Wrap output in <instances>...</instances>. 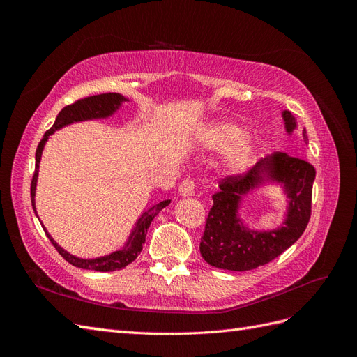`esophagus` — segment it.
I'll list each match as a JSON object with an SVG mask.
<instances>
[{"label": "esophagus", "mask_w": 357, "mask_h": 357, "mask_svg": "<svg viewBox=\"0 0 357 357\" xmlns=\"http://www.w3.org/2000/svg\"><path fill=\"white\" fill-rule=\"evenodd\" d=\"M195 189H197L195 181H193L192 178H185L180 183L178 192L181 197H193L195 195Z\"/></svg>", "instance_id": "esophagus-1"}]
</instances>
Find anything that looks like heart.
<instances>
[{
  "label": "heart",
  "mask_w": 357,
  "mask_h": 357,
  "mask_svg": "<svg viewBox=\"0 0 357 357\" xmlns=\"http://www.w3.org/2000/svg\"><path fill=\"white\" fill-rule=\"evenodd\" d=\"M243 137V129L229 122L214 123L207 131V143L210 147L225 150L232 146L228 158H226V167L231 171H243L252 164L253 147L250 142Z\"/></svg>",
  "instance_id": "1"
}]
</instances>
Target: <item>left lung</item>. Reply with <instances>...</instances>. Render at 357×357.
<instances>
[{
	"label": "left lung",
	"mask_w": 357,
	"mask_h": 357,
	"mask_svg": "<svg viewBox=\"0 0 357 357\" xmlns=\"http://www.w3.org/2000/svg\"><path fill=\"white\" fill-rule=\"evenodd\" d=\"M286 131L296 128L290 112L283 113ZM304 142L308 137L302 131ZM284 183L289 197L288 218L282 229L269 233L248 231L236 213L241 197L257 187L264 178ZM316 169L310 162L275 152L256 162L241 174L226 176L220 180V190L213 195V207L205 220L199 250L204 261L211 266L229 271H248L274 261L304 234L311 218L312 181Z\"/></svg>",
	"instance_id": "obj_1"
}]
</instances>
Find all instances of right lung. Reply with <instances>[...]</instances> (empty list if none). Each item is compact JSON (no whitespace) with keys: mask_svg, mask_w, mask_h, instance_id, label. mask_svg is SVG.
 Here are the masks:
<instances>
[{"mask_svg":"<svg viewBox=\"0 0 357 357\" xmlns=\"http://www.w3.org/2000/svg\"><path fill=\"white\" fill-rule=\"evenodd\" d=\"M126 101L122 95L119 93H100V95H93V96H88V98L83 100H77L75 102L66 105L63 109L59 112V114L56 116V121L53 123V126L46 131L45 137L41 138V142L38 143L37 152H36V169H34V176H32L31 180V202H32V208H36L34 204V197H36V185H37V176H38V164H40V158H41V152L43 147H45V143L47 142V138L50 134H53L56 129L70 125L73 122H80V121H88V119H100V117H107L113 114L121 102ZM169 204V199L162 201L153 207H150L147 211H144L142 214V218L138 219L135 228L129 236V241L126 243V245L122 248V250H117L109 256H102V257H96V259H80L75 257L70 253H67L63 250L62 247H59L55 241H53L52 236L47 234L50 243L55 245V248L58 250V253L66 259V261L74 266L82 268V269H93V271H101V273H107V271H116V269H122L126 265H129L131 262H134L137 256L142 253L143 250V244L146 243V235H147V229L152 220L156 218V214L167 207ZM36 211V210H34ZM37 214V211H36Z\"/></svg>","mask_w":357,"mask_h":357,"instance_id":"add662e5","label":"right lung"}]
</instances>
